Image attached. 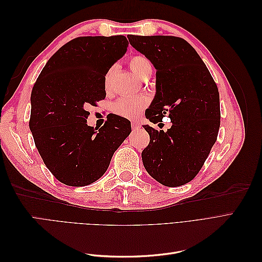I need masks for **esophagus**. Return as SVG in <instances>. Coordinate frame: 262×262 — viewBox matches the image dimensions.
Segmentation results:
<instances>
[{
  "instance_id": "obj_1",
  "label": "esophagus",
  "mask_w": 262,
  "mask_h": 262,
  "mask_svg": "<svg viewBox=\"0 0 262 262\" xmlns=\"http://www.w3.org/2000/svg\"><path fill=\"white\" fill-rule=\"evenodd\" d=\"M141 128V124L139 122H132V129L133 130H138Z\"/></svg>"
}]
</instances>
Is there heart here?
I'll return each mask as SVG.
<instances>
[{
  "mask_svg": "<svg viewBox=\"0 0 262 262\" xmlns=\"http://www.w3.org/2000/svg\"><path fill=\"white\" fill-rule=\"evenodd\" d=\"M129 66L132 73L140 80H147L152 75V63L144 55H134L130 59ZM112 74L113 69L109 70L105 76L106 87L112 80ZM145 106L146 99L144 97H120L112 105V110L118 116L124 118H136Z\"/></svg>",
  "mask_w": 262,
  "mask_h": 262,
  "instance_id": "obj_1",
  "label": "heart"
}]
</instances>
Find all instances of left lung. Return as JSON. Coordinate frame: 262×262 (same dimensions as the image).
Segmentation results:
<instances>
[{
  "mask_svg": "<svg viewBox=\"0 0 262 262\" xmlns=\"http://www.w3.org/2000/svg\"><path fill=\"white\" fill-rule=\"evenodd\" d=\"M128 39L156 69V95L145 117L156 124L167 115L172 123L166 132L143 125L149 144L142 161L160 184L182 186L198 175L216 142L221 123L216 83L185 39L133 35Z\"/></svg>",
  "mask_w": 262,
  "mask_h": 262,
  "instance_id": "left-lung-1",
  "label": "left lung"
}]
</instances>
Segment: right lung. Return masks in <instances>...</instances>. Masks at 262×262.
I'll return each mask as SVG.
<instances>
[{"label": "right lung", "instance_id": "1", "mask_svg": "<svg viewBox=\"0 0 262 262\" xmlns=\"http://www.w3.org/2000/svg\"><path fill=\"white\" fill-rule=\"evenodd\" d=\"M124 36L77 37L47 62L31 91L29 129L45 165L62 184L83 187L106 172L131 133V122L110 114L98 131L86 108L105 99V76L126 51Z\"/></svg>", "mask_w": 262, "mask_h": 262}]
</instances>
